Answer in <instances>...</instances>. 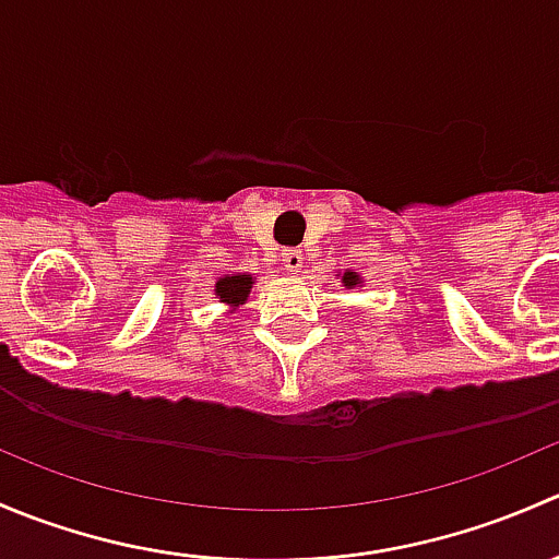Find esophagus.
<instances>
[{
    "mask_svg": "<svg viewBox=\"0 0 559 559\" xmlns=\"http://www.w3.org/2000/svg\"><path fill=\"white\" fill-rule=\"evenodd\" d=\"M281 262H284V267L289 270V273H300L302 264H306V257H302L300 248H286V251L281 253Z\"/></svg>",
    "mask_w": 559,
    "mask_h": 559,
    "instance_id": "1",
    "label": "esophagus"
}]
</instances>
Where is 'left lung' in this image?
Returning a JSON list of instances; mask_svg holds the SVG:
<instances>
[{
	"label": "left lung",
	"instance_id": "obj_1",
	"mask_svg": "<svg viewBox=\"0 0 559 559\" xmlns=\"http://www.w3.org/2000/svg\"><path fill=\"white\" fill-rule=\"evenodd\" d=\"M341 284L346 286V289H357V286H362V278H359L357 273H352V270H346V273L341 275Z\"/></svg>",
	"mask_w": 559,
	"mask_h": 559
}]
</instances>
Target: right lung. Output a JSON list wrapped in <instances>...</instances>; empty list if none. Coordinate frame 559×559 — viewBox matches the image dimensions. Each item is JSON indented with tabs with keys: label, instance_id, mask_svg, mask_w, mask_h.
<instances>
[{
	"label": "right lung",
	"instance_id": "1",
	"mask_svg": "<svg viewBox=\"0 0 559 559\" xmlns=\"http://www.w3.org/2000/svg\"><path fill=\"white\" fill-rule=\"evenodd\" d=\"M251 286H253V275L238 273V275H224V278H218L216 289L213 292H216L218 302H224L229 311H235V308H240L248 300Z\"/></svg>",
	"mask_w": 559,
	"mask_h": 559
}]
</instances>
